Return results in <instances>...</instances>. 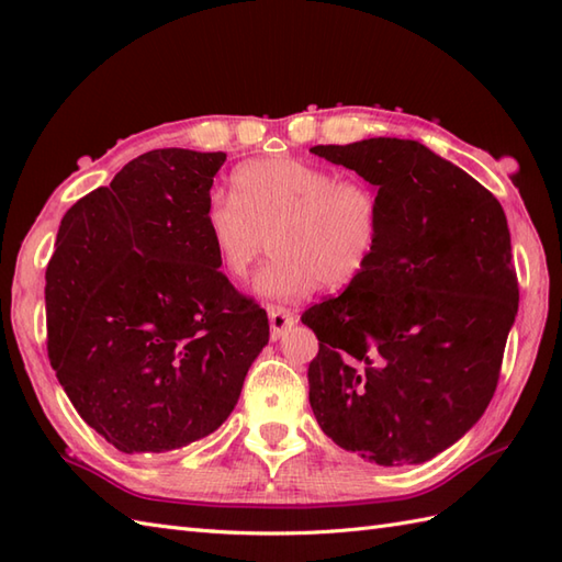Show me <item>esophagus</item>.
I'll return each mask as SVG.
<instances>
[{
    "mask_svg": "<svg viewBox=\"0 0 562 562\" xmlns=\"http://www.w3.org/2000/svg\"><path fill=\"white\" fill-rule=\"evenodd\" d=\"M268 318H270V338L278 340L284 336V330L296 324V314L292 308L284 306H268Z\"/></svg>",
    "mask_w": 562,
    "mask_h": 562,
    "instance_id": "esophagus-1",
    "label": "esophagus"
}]
</instances>
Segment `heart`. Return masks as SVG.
Segmentation results:
<instances>
[{
  "label": "heart",
  "instance_id": "1",
  "mask_svg": "<svg viewBox=\"0 0 562 562\" xmlns=\"http://www.w3.org/2000/svg\"><path fill=\"white\" fill-rule=\"evenodd\" d=\"M202 229L229 280H244L270 241L274 256L256 278V292L296 302L324 282L352 284L372 266L384 212L379 190L364 178L274 157L238 166L232 200H212Z\"/></svg>",
  "mask_w": 562,
  "mask_h": 562
}]
</instances>
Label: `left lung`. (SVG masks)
<instances>
[{
	"label": "left lung",
	"mask_w": 562,
	"mask_h": 562,
	"mask_svg": "<svg viewBox=\"0 0 562 562\" xmlns=\"http://www.w3.org/2000/svg\"><path fill=\"white\" fill-rule=\"evenodd\" d=\"M381 195L376 256L302 314L318 338L308 403L338 447L379 465L423 463L491 403L519 308L497 198L415 139L312 147Z\"/></svg>",
	"instance_id": "obj_1"
}]
</instances>
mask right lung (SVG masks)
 Masks as SVG:
<instances>
[{"label":"right lung","mask_w":562,"mask_h":562,"mask_svg":"<svg viewBox=\"0 0 562 562\" xmlns=\"http://www.w3.org/2000/svg\"><path fill=\"white\" fill-rule=\"evenodd\" d=\"M224 151L154 149L59 222L45 270L47 355L83 423L125 453L214 432L270 338L202 229Z\"/></svg>","instance_id":"add662e5"}]
</instances>
